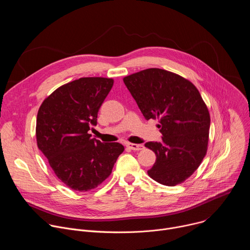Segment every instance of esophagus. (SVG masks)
<instances>
[{"label":"esophagus","instance_id":"obj_1","mask_svg":"<svg viewBox=\"0 0 250 250\" xmlns=\"http://www.w3.org/2000/svg\"><path fill=\"white\" fill-rule=\"evenodd\" d=\"M126 146L129 148V149H131V150H141V149H144L145 148V146H142V145H135V144H130V142H127L126 144Z\"/></svg>","mask_w":250,"mask_h":250}]
</instances>
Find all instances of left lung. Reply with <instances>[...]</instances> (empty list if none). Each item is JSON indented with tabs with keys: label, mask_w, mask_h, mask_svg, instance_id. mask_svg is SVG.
Segmentation results:
<instances>
[{
	"label": "left lung",
	"mask_w": 250,
	"mask_h": 250,
	"mask_svg": "<svg viewBox=\"0 0 250 250\" xmlns=\"http://www.w3.org/2000/svg\"><path fill=\"white\" fill-rule=\"evenodd\" d=\"M146 121L159 119L162 141L146 147L156 155L147 171L156 182L175 186L185 181L206 155L209 114L197 88L169 71L150 68L124 78Z\"/></svg>",
	"instance_id": "8db88e82"
}]
</instances>
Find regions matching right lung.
Returning <instances> with one entry per match:
<instances>
[{"instance_id": "right-lung-1", "label": "right lung", "mask_w": 250, "mask_h": 250, "mask_svg": "<svg viewBox=\"0 0 250 250\" xmlns=\"http://www.w3.org/2000/svg\"><path fill=\"white\" fill-rule=\"evenodd\" d=\"M113 79L86 77L55 90L42 104L37 118L40 150L59 179L84 192L96 188L112 173L124 146L104 144L88 132L97 125L98 112Z\"/></svg>"}]
</instances>
